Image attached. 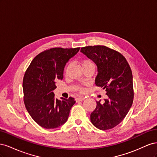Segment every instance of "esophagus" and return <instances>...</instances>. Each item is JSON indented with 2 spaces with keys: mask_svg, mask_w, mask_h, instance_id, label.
Here are the masks:
<instances>
[{
  "mask_svg": "<svg viewBox=\"0 0 157 157\" xmlns=\"http://www.w3.org/2000/svg\"><path fill=\"white\" fill-rule=\"evenodd\" d=\"M84 99H85V98H84V97H82V96H79L78 98H77V101H82L84 100Z\"/></svg>",
  "mask_w": 157,
  "mask_h": 157,
  "instance_id": "esophagus-1",
  "label": "esophagus"
}]
</instances>
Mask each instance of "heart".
<instances>
[{
    "label": "heart",
    "instance_id": "obj_1",
    "mask_svg": "<svg viewBox=\"0 0 157 157\" xmlns=\"http://www.w3.org/2000/svg\"><path fill=\"white\" fill-rule=\"evenodd\" d=\"M82 67H84V66H88V65H94L92 61L90 59H84L82 61ZM83 89L81 88L80 89V91L81 92H83Z\"/></svg>",
    "mask_w": 157,
    "mask_h": 157
}]
</instances>
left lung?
<instances>
[{"instance_id": "1", "label": "left lung", "mask_w": 157, "mask_h": 157, "mask_svg": "<svg viewBox=\"0 0 157 157\" xmlns=\"http://www.w3.org/2000/svg\"><path fill=\"white\" fill-rule=\"evenodd\" d=\"M80 52L96 65V86L105 90L108 96L97 105L90 121L98 129H111L121 123L133 103V76L126 58L119 52L105 46H86Z\"/></svg>"}]
</instances>
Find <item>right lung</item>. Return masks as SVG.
I'll return each mask as SVG.
<instances>
[{
	"mask_svg": "<svg viewBox=\"0 0 157 157\" xmlns=\"http://www.w3.org/2000/svg\"><path fill=\"white\" fill-rule=\"evenodd\" d=\"M80 48H54L37 55L27 68L23 80L24 103L38 124L53 129L67 121L75 99H56V80L63 78L64 67Z\"/></svg>",
	"mask_w": 157,
	"mask_h": 157,
	"instance_id": "1",
	"label": "right lung"
}]
</instances>
